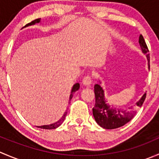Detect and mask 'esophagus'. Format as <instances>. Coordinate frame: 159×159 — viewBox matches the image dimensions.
Wrapping results in <instances>:
<instances>
[{"label":"esophagus","mask_w":159,"mask_h":159,"mask_svg":"<svg viewBox=\"0 0 159 159\" xmlns=\"http://www.w3.org/2000/svg\"><path fill=\"white\" fill-rule=\"evenodd\" d=\"M91 82H92V81H91V77H90V76L85 77V78H84V79H83V81H82L83 84H84V85H85V86L91 85Z\"/></svg>","instance_id":"esophagus-1"}]
</instances>
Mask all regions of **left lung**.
Listing matches in <instances>:
<instances>
[{"label": "left lung", "instance_id": "obj_1", "mask_svg": "<svg viewBox=\"0 0 159 159\" xmlns=\"http://www.w3.org/2000/svg\"><path fill=\"white\" fill-rule=\"evenodd\" d=\"M139 42L142 53L147 57L149 69L150 57L149 54H147L148 52V49L142 35L139 36ZM100 84H96L94 85L95 105L92 108L93 116L98 125L105 129H115L121 127L126 123L129 122L136 115L135 108H133L132 106L129 107L128 108H119L112 106V105H108L105 97L104 90ZM145 98H146V93L143 94L139 102H136L137 107H142L145 102Z\"/></svg>", "mask_w": 159, "mask_h": 159}]
</instances>
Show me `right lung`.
Returning a JSON list of instances; mask_svg holds the SVG:
<instances>
[{"label": "right lung", "instance_id": "obj_1", "mask_svg": "<svg viewBox=\"0 0 159 159\" xmlns=\"http://www.w3.org/2000/svg\"><path fill=\"white\" fill-rule=\"evenodd\" d=\"M39 23H41V18H38V19H36V20H33V21H31L30 23L25 25V27H23V28H26V27H28V26H31V25H36V24H39ZM79 88H80L79 83H76L75 84H74L73 88H72V89H71V92H70V94L69 101H70V99H71L72 97H73L74 93H75L76 91H78V90L79 89ZM66 115H67V112H65V113L64 114L63 116H62V118H61L59 121H57V122L53 123V124H51V125H48L38 126V128H41V129H57V127H59V126H60L61 125L62 123L64 122L65 118H66Z\"/></svg>", "mask_w": 159, "mask_h": 159}]
</instances>
